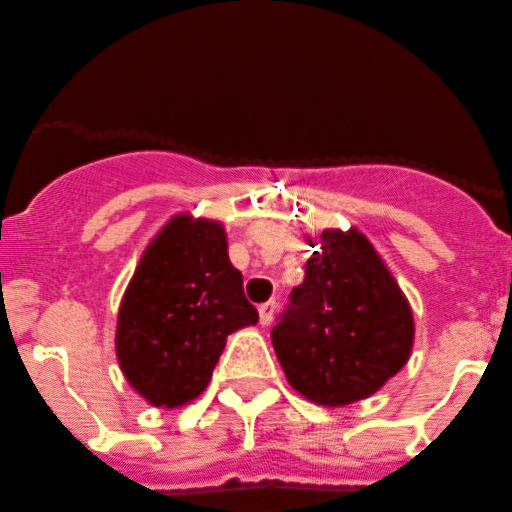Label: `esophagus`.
Here are the masks:
<instances>
[{
    "mask_svg": "<svg viewBox=\"0 0 512 512\" xmlns=\"http://www.w3.org/2000/svg\"><path fill=\"white\" fill-rule=\"evenodd\" d=\"M275 308H278V303H275V300H267V303H262L260 308H257L262 326H270L272 318H275Z\"/></svg>",
    "mask_w": 512,
    "mask_h": 512,
    "instance_id": "34e87169",
    "label": "esophagus"
}]
</instances>
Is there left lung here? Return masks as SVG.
Wrapping results in <instances>:
<instances>
[{
    "label": "left lung",
    "instance_id": "8db88e82",
    "mask_svg": "<svg viewBox=\"0 0 512 512\" xmlns=\"http://www.w3.org/2000/svg\"><path fill=\"white\" fill-rule=\"evenodd\" d=\"M272 328L290 386L323 407L374 394L409 361L414 318L364 234L326 229Z\"/></svg>",
    "mask_w": 512,
    "mask_h": 512
}]
</instances>
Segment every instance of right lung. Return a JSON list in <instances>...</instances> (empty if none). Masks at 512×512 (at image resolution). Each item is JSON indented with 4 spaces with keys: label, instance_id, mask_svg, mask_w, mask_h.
I'll use <instances>...</instances> for the list:
<instances>
[{
    "label": "right lung",
    "instance_id": "right-lung-1",
    "mask_svg": "<svg viewBox=\"0 0 512 512\" xmlns=\"http://www.w3.org/2000/svg\"><path fill=\"white\" fill-rule=\"evenodd\" d=\"M255 323L222 224L179 214L146 247L123 295L118 364L148 404L181 407L207 389L229 333Z\"/></svg>",
    "mask_w": 512,
    "mask_h": 512
}]
</instances>
